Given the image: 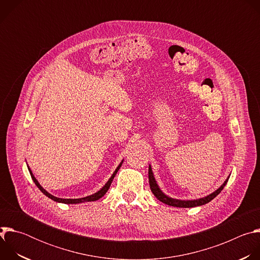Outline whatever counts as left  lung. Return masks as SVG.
<instances>
[{
    "label": "left lung",
    "mask_w": 260,
    "mask_h": 260,
    "mask_svg": "<svg viewBox=\"0 0 260 260\" xmlns=\"http://www.w3.org/2000/svg\"><path fill=\"white\" fill-rule=\"evenodd\" d=\"M148 177H149V184H150V189L152 191V193L156 197V199L158 201H160L161 203L166 204V205H169V206H172V207H177V208H193V207H198V206H203L205 204H208L209 202H211L213 199H215L221 191L222 189L224 188V186L226 185L228 181H229V178L224 181V183L221 185V186L216 190L214 191L213 193L203 198V199H199V200H193V201H180V200H176V199H172L168 196H166L158 187V185L156 184V181H155V178L153 176V173H152V169L151 167L149 166V170H148Z\"/></svg>",
    "instance_id": "left-lung-1"
}]
</instances>
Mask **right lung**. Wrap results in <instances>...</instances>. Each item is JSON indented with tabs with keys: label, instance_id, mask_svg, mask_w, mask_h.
Returning <instances> with one entry per match:
<instances>
[{
	"label": "right lung",
	"instance_id": "add662e5",
	"mask_svg": "<svg viewBox=\"0 0 260 260\" xmlns=\"http://www.w3.org/2000/svg\"><path fill=\"white\" fill-rule=\"evenodd\" d=\"M122 162H123V160L120 162V165L117 167V169L115 170V172L113 173V175L111 176V178L108 180V182L104 185V187L102 188V189H100L98 192H95V193H93V194H91V196H88V197H85V198H81V199H59V198H56V197H53L52 194H50L49 192H47L41 185L39 184V182L37 181V179L34 177V175H32V173H31V171L29 170V168H28V171H29V174H30V177H31V179H32V181L35 182V184L37 185V187H38L46 197H48L49 199H51L52 201H54V202H57V203H62V204H79V203H84V202H94V201H98V200H100L101 198H103L105 194H106V192L108 191V189L110 188V186H111V183H112V181H113V179H114V177H115V175L117 174V172H118V170L120 169V167H121V165H122Z\"/></svg>",
	"mask_w": 260,
	"mask_h": 260
}]
</instances>
